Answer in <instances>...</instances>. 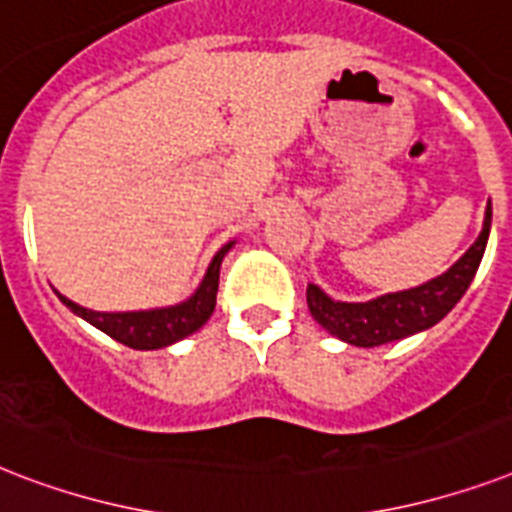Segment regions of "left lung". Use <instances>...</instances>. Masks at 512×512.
Segmentation results:
<instances>
[{"mask_svg":"<svg viewBox=\"0 0 512 512\" xmlns=\"http://www.w3.org/2000/svg\"><path fill=\"white\" fill-rule=\"evenodd\" d=\"M492 231V201L486 204L484 228L478 239L457 263L436 279L425 281L420 287L388 292L372 297L366 303H342L332 300L316 284H308V308L311 316L337 340L356 345V348H377L385 342L404 340L417 332L436 327L454 305L468 292L470 281L476 276L481 257L486 252V241Z\"/></svg>","mask_w":512,"mask_h":512,"instance_id":"1","label":"left lung"}]
</instances>
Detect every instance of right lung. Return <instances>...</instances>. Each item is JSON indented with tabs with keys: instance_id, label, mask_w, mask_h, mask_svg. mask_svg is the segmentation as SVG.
I'll return each instance as SVG.
<instances>
[{
	"instance_id": "1",
	"label": "right lung",
	"mask_w": 512,
	"mask_h": 512,
	"mask_svg": "<svg viewBox=\"0 0 512 512\" xmlns=\"http://www.w3.org/2000/svg\"><path fill=\"white\" fill-rule=\"evenodd\" d=\"M236 241H228L225 247L217 249V255L212 257V263L207 265V273L191 297H185L183 303L167 305V308H148V311H90L84 305L68 300L66 295H60L55 289V295L68 311L76 313L79 319L92 324L100 332H106L108 337H114L116 342H122L127 348L135 350H159L167 348L172 342L183 340V337L193 335L196 329H201L209 321L212 311H215L217 300V281H220V265L223 257L228 255V249Z\"/></svg>"
}]
</instances>
